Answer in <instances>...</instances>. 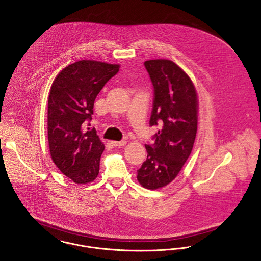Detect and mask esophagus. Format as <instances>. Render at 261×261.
<instances>
[{
	"mask_svg": "<svg viewBox=\"0 0 261 261\" xmlns=\"http://www.w3.org/2000/svg\"><path fill=\"white\" fill-rule=\"evenodd\" d=\"M111 144L113 145V146H115V147H122V146H125L126 145V141L125 140H122V141H111Z\"/></svg>",
	"mask_w": 261,
	"mask_h": 261,
	"instance_id": "esophagus-1",
	"label": "esophagus"
}]
</instances>
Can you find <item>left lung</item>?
Returning <instances> with one entry per match:
<instances>
[{"instance_id": "1", "label": "left lung", "mask_w": 261, "mask_h": 261, "mask_svg": "<svg viewBox=\"0 0 261 261\" xmlns=\"http://www.w3.org/2000/svg\"><path fill=\"white\" fill-rule=\"evenodd\" d=\"M154 97L150 125H161L153 145H145L147 160L137 170L139 184L158 189L170 184L189 158L197 132L198 95L194 84L174 62H145Z\"/></svg>"}]
</instances>
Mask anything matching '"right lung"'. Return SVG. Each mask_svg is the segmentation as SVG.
<instances>
[{"mask_svg": "<svg viewBox=\"0 0 261 261\" xmlns=\"http://www.w3.org/2000/svg\"><path fill=\"white\" fill-rule=\"evenodd\" d=\"M120 66L81 60L65 67L53 81L48 97L50 155L63 174L75 184L92 182L99 172L105 145L96 131L86 129L98 92Z\"/></svg>", "mask_w": 261, "mask_h": 261, "instance_id": "add662e5", "label": "right lung"}]
</instances>
